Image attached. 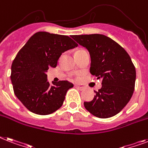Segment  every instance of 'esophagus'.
<instances>
[{
	"mask_svg": "<svg viewBox=\"0 0 148 148\" xmlns=\"http://www.w3.org/2000/svg\"><path fill=\"white\" fill-rule=\"evenodd\" d=\"M75 87L77 89H79V90H84V86H83V85H76V86H75Z\"/></svg>",
	"mask_w": 148,
	"mask_h": 148,
	"instance_id": "esophagus-1",
	"label": "esophagus"
}]
</instances>
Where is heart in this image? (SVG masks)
I'll return each mask as SVG.
<instances>
[{"mask_svg":"<svg viewBox=\"0 0 148 148\" xmlns=\"http://www.w3.org/2000/svg\"><path fill=\"white\" fill-rule=\"evenodd\" d=\"M82 51V50H78V51H77V52H78V51Z\"/></svg>","mask_w":148,"mask_h":148,"instance_id":"heart-1","label":"heart"}]
</instances>
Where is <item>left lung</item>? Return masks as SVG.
Listing matches in <instances>:
<instances>
[{
  "label": "left lung",
  "instance_id": "8db88e82",
  "mask_svg": "<svg viewBox=\"0 0 148 148\" xmlns=\"http://www.w3.org/2000/svg\"><path fill=\"white\" fill-rule=\"evenodd\" d=\"M71 38L88 50L90 74L101 78L102 87L95 91L84 107L101 119L116 116L131 99L134 93L136 71L130 56L116 42L102 34L78 35Z\"/></svg>",
  "mask_w": 148,
  "mask_h": 148
}]
</instances>
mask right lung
I'll list each match as a JSON object with an SVG mask.
<instances>
[{
  "mask_svg": "<svg viewBox=\"0 0 148 148\" xmlns=\"http://www.w3.org/2000/svg\"><path fill=\"white\" fill-rule=\"evenodd\" d=\"M77 46L68 36L38 32L17 53L11 66L16 97L26 109L38 115H49L59 109L67 91L74 85L68 80H47V71L55 68L64 51Z\"/></svg>",
  "mask_w": 148,
  "mask_h": 148,
  "instance_id": "obj_1",
  "label": "right lung"
}]
</instances>
